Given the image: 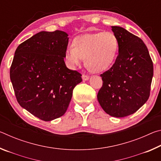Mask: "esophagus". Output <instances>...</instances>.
<instances>
[{
	"label": "esophagus",
	"instance_id": "esophagus-1",
	"mask_svg": "<svg viewBox=\"0 0 161 161\" xmlns=\"http://www.w3.org/2000/svg\"><path fill=\"white\" fill-rule=\"evenodd\" d=\"M82 80H84V81H87V80H89V76H87V75H82Z\"/></svg>",
	"mask_w": 161,
	"mask_h": 161
}]
</instances>
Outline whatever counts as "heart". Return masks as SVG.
<instances>
[{"label": "heart", "mask_w": 161, "mask_h": 161, "mask_svg": "<svg viewBox=\"0 0 161 161\" xmlns=\"http://www.w3.org/2000/svg\"><path fill=\"white\" fill-rule=\"evenodd\" d=\"M73 46L65 50L64 58L70 67H75L84 59V64L92 72L108 69L115 59L118 40L111 32H98L79 35L73 40Z\"/></svg>", "instance_id": "heart-1"}]
</instances>
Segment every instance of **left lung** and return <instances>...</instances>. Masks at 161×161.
Segmentation results:
<instances>
[{"label":"left lung","mask_w":161,"mask_h":161,"mask_svg":"<svg viewBox=\"0 0 161 161\" xmlns=\"http://www.w3.org/2000/svg\"><path fill=\"white\" fill-rule=\"evenodd\" d=\"M118 40L119 54L109 69L101 75L97 94L102 108L117 118L135 113L148 99L153 65L143 40L119 26H111Z\"/></svg>","instance_id":"1"}]
</instances>
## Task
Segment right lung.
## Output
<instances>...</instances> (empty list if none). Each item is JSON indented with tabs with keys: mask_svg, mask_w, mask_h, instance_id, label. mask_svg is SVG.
Segmentation results:
<instances>
[{
	"mask_svg": "<svg viewBox=\"0 0 161 161\" xmlns=\"http://www.w3.org/2000/svg\"><path fill=\"white\" fill-rule=\"evenodd\" d=\"M64 31H41L18 46L10 77L18 102L45 121L66 112L81 75L68 69L64 61L68 45Z\"/></svg>",
	"mask_w": 161,
	"mask_h": 161,
	"instance_id": "add662e5",
	"label": "right lung"
}]
</instances>
